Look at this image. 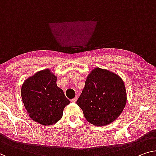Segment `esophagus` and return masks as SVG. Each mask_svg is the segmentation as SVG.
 I'll use <instances>...</instances> for the list:
<instances>
[{"label":"esophagus","mask_w":156,"mask_h":156,"mask_svg":"<svg viewBox=\"0 0 156 156\" xmlns=\"http://www.w3.org/2000/svg\"><path fill=\"white\" fill-rule=\"evenodd\" d=\"M77 99H78V97H76L75 98L71 99V102H72V103H76V102L77 101Z\"/></svg>","instance_id":"obj_1"}]
</instances>
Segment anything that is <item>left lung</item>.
I'll use <instances>...</instances> for the list:
<instances>
[{"mask_svg":"<svg viewBox=\"0 0 156 156\" xmlns=\"http://www.w3.org/2000/svg\"><path fill=\"white\" fill-rule=\"evenodd\" d=\"M126 87L122 78L107 69H93L76 103L85 118L95 126L111 124L121 114L127 103Z\"/></svg>","mask_w":156,"mask_h":156,"instance_id":"1","label":"left lung"}]
</instances>
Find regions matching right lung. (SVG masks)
Returning <instances> with one entry per match:
<instances>
[{
  "instance_id": "add662e5",
  "label": "right lung",
  "mask_w": 156,
  "mask_h": 156,
  "mask_svg": "<svg viewBox=\"0 0 156 156\" xmlns=\"http://www.w3.org/2000/svg\"><path fill=\"white\" fill-rule=\"evenodd\" d=\"M57 76L46 69L30 76L23 83L21 96L29 117L43 125H51L61 119L70 101L57 85Z\"/></svg>"
}]
</instances>
